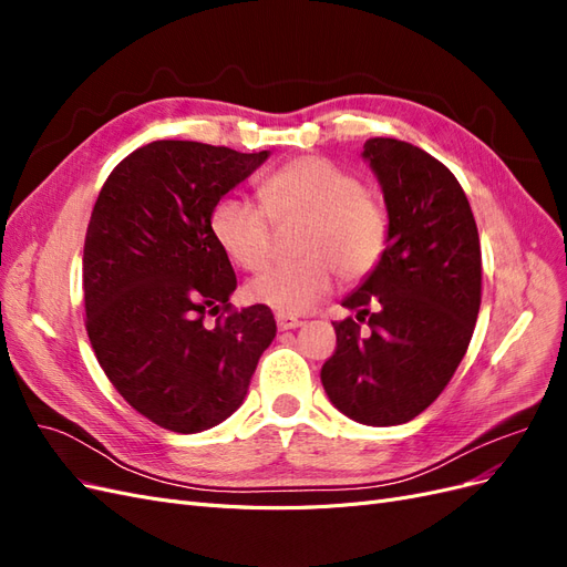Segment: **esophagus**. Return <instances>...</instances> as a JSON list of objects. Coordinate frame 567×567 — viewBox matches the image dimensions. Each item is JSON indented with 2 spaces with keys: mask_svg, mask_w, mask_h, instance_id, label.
<instances>
[{
  "mask_svg": "<svg viewBox=\"0 0 567 567\" xmlns=\"http://www.w3.org/2000/svg\"><path fill=\"white\" fill-rule=\"evenodd\" d=\"M298 326H302V321L300 319H296V317H290V315H277V329L279 331H290V329H298Z\"/></svg>",
  "mask_w": 567,
  "mask_h": 567,
  "instance_id": "esophagus-1",
  "label": "esophagus"
}]
</instances>
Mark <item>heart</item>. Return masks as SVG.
Returning <instances> with one entry per match:
<instances>
[{
	"instance_id": "heart-1",
	"label": "heart",
	"mask_w": 567,
	"mask_h": 567,
	"mask_svg": "<svg viewBox=\"0 0 567 567\" xmlns=\"http://www.w3.org/2000/svg\"><path fill=\"white\" fill-rule=\"evenodd\" d=\"M257 205L241 196L221 198L210 215V231L229 260L260 269L277 227L302 225L298 262L269 267L248 281L246 296L281 315H305L331 293L336 274L354 284L381 265L390 241L385 205L364 192L346 167L321 156H300L274 169L260 184Z\"/></svg>"
}]
</instances>
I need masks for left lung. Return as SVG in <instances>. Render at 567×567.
I'll return each instance as SVG.
<instances>
[{
  "label": "left lung",
  "instance_id": "obj_1",
  "mask_svg": "<svg viewBox=\"0 0 567 567\" xmlns=\"http://www.w3.org/2000/svg\"><path fill=\"white\" fill-rule=\"evenodd\" d=\"M379 177L390 241L342 307L367 320L336 321V352L321 367L331 404L364 425L416 419L447 388L475 329L483 255L471 203L431 153L388 136L364 144Z\"/></svg>",
  "mask_w": 567,
  "mask_h": 567
}]
</instances>
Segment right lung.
I'll list each match as a JSON object with an SVG mask.
<instances>
[{
	"instance_id": "1",
	"label": "right lung",
	"mask_w": 567,
	"mask_h": 567,
	"mask_svg": "<svg viewBox=\"0 0 567 567\" xmlns=\"http://www.w3.org/2000/svg\"><path fill=\"white\" fill-rule=\"evenodd\" d=\"M267 158L151 142L115 165L94 203L84 326L113 388L165 431L192 435L231 416L277 336L267 305L231 307L236 274L210 231L219 198Z\"/></svg>"
}]
</instances>
